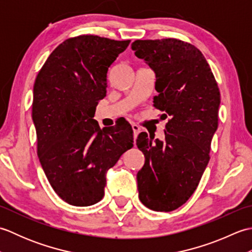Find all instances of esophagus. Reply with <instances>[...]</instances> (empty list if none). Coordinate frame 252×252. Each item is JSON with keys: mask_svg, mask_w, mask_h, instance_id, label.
<instances>
[{"mask_svg": "<svg viewBox=\"0 0 252 252\" xmlns=\"http://www.w3.org/2000/svg\"><path fill=\"white\" fill-rule=\"evenodd\" d=\"M132 129H133V134H134V140H136L138 133L141 132V127L138 126L137 125H134V123H133V125H132Z\"/></svg>", "mask_w": 252, "mask_h": 252, "instance_id": "obj_1", "label": "esophagus"}]
</instances>
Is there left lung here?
<instances>
[{"label": "left lung", "instance_id": "1", "mask_svg": "<svg viewBox=\"0 0 252 252\" xmlns=\"http://www.w3.org/2000/svg\"><path fill=\"white\" fill-rule=\"evenodd\" d=\"M135 56L156 74L154 106L163 111L164 141L146 132L136 145L145 156L138 171V197L154 211H173L194 194L209 162L218 129L220 92L202 53L176 39L136 40Z\"/></svg>", "mask_w": 252, "mask_h": 252}]
</instances>
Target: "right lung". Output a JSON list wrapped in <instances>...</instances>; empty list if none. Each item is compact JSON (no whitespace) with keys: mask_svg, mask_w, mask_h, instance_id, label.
I'll use <instances>...</instances> for the list:
<instances>
[{"mask_svg":"<svg viewBox=\"0 0 252 252\" xmlns=\"http://www.w3.org/2000/svg\"><path fill=\"white\" fill-rule=\"evenodd\" d=\"M130 40L80 35L52 52L35 79L32 120L37 156L63 201L92 206L105 194L106 173L133 147L127 122L104 127L94 118L106 96L107 73Z\"/></svg>","mask_w":252,"mask_h":252,"instance_id":"right-lung-1","label":"right lung"}]
</instances>
